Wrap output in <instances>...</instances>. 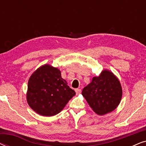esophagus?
I'll list each match as a JSON object with an SVG mask.
<instances>
[{
	"label": "esophagus",
	"instance_id": "obj_1",
	"mask_svg": "<svg viewBox=\"0 0 146 146\" xmlns=\"http://www.w3.org/2000/svg\"><path fill=\"white\" fill-rule=\"evenodd\" d=\"M75 91H76V94H79L81 93V89H80V88L76 89Z\"/></svg>",
	"mask_w": 146,
	"mask_h": 146
}]
</instances>
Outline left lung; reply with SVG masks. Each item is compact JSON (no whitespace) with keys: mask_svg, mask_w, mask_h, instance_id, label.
<instances>
[{"mask_svg":"<svg viewBox=\"0 0 146 146\" xmlns=\"http://www.w3.org/2000/svg\"><path fill=\"white\" fill-rule=\"evenodd\" d=\"M82 94L97 114L104 115L114 110L119 105L122 90L120 82L113 74L104 70L84 88Z\"/></svg>","mask_w":146,"mask_h":146,"instance_id":"1","label":"left lung"}]
</instances>
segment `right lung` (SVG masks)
Here are the masks:
<instances>
[{
	"label": "right lung",
	"mask_w": 146,
	"mask_h": 146,
	"mask_svg": "<svg viewBox=\"0 0 146 146\" xmlns=\"http://www.w3.org/2000/svg\"><path fill=\"white\" fill-rule=\"evenodd\" d=\"M67 84L58 69L44 65L30 78L27 94L28 104L41 115H56L76 94Z\"/></svg>",
	"instance_id": "right-lung-1"
}]
</instances>
